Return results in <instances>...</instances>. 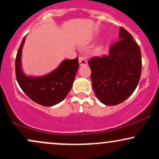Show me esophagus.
<instances>
[{
  "instance_id": "34e87169",
  "label": "esophagus",
  "mask_w": 159,
  "mask_h": 159,
  "mask_svg": "<svg viewBox=\"0 0 159 159\" xmlns=\"http://www.w3.org/2000/svg\"><path fill=\"white\" fill-rule=\"evenodd\" d=\"M78 62H79L80 66L87 65V61L84 57H79V58H78Z\"/></svg>"
}]
</instances>
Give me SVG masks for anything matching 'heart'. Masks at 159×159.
Segmentation results:
<instances>
[{
    "mask_svg": "<svg viewBox=\"0 0 159 159\" xmlns=\"http://www.w3.org/2000/svg\"><path fill=\"white\" fill-rule=\"evenodd\" d=\"M101 49H102V48H101V46H98L97 48H96V52H97V53H99L100 52H101Z\"/></svg>",
    "mask_w": 159,
    "mask_h": 159,
    "instance_id": "heart-1",
    "label": "heart"
}]
</instances>
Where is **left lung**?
Returning <instances> with one entry per match:
<instances>
[{"label": "left lung", "mask_w": 159, "mask_h": 159, "mask_svg": "<svg viewBox=\"0 0 159 159\" xmlns=\"http://www.w3.org/2000/svg\"><path fill=\"white\" fill-rule=\"evenodd\" d=\"M120 39L110 47L109 55L88 61L93 88L101 102L116 105L123 102L136 89L141 75V53L138 43L123 27Z\"/></svg>", "instance_id": "left-lung-1"}]
</instances>
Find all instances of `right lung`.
<instances>
[{"mask_svg":"<svg viewBox=\"0 0 159 159\" xmlns=\"http://www.w3.org/2000/svg\"><path fill=\"white\" fill-rule=\"evenodd\" d=\"M23 38L16 58V76L25 94L36 103L43 106H53L63 101L72 88L79 66L78 58L65 60L55 70L42 77H30L23 73L21 68Z\"/></svg>","mask_w":159,"mask_h":159,"instance_id":"right-lung-1","label":"right lung"}]
</instances>
